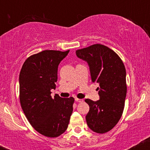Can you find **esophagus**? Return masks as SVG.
Returning a JSON list of instances; mask_svg holds the SVG:
<instances>
[{
	"instance_id": "1",
	"label": "esophagus",
	"mask_w": 150,
	"mask_h": 150,
	"mask_svg": "<svg viewBox=\"0 0 150 150\" xmlns=\"http://www.w3.org/2000/svg\"><path fill=\"white\" fill-rule=\"evenodd\" d=\"M75 101H77V102H83V99H78V98H75Z\"/></svg>"
}]
</instances>
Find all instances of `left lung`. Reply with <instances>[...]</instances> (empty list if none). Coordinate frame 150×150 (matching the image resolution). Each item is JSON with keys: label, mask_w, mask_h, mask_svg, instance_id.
Returning <instances> with one entry per match:
<instances>
[{"label": "left lung", "mask_w": 150, "mask_h": 150, "mask_svg": "<svg viewBox=\"0 0 150 150\" xmlns=\"http://www.w3.org/2000/svg\"><path fill=\"white\" fill-rule=\"evenodd\" d=\"M77 56L89 65L92 82L99 85V99H85L89 111L86 121L97 133L109 131L119 121L126 97V71L119 56L101 44H94L76 51Z\"/></svg>", "instance_id": "8db88e82"}]
</instances>
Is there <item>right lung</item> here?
Here are the masks:
<instances>
[{"label": "right lung", "instance_id": "right-lung-1", "mask_svg": "<svg viewBox=\"0 0 150 150\" xmlns=\"http://www.w3.org/2000/svg\"><path fill=\"white\" fill-rule=\"evenodd\" d=\"M68 51L45 50L25 61L19 77L20 100L22 110L32 126L42 135L56 137L69 124L74 98L51 96L56 89L58 67Z\"/></svg>", "mask_w": 150, "mask_h": 150}]
</instances>
